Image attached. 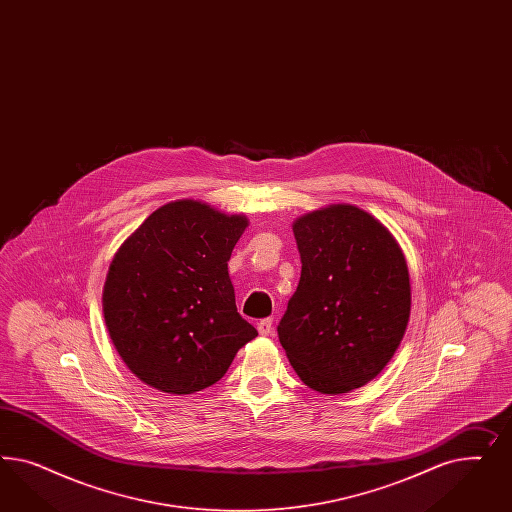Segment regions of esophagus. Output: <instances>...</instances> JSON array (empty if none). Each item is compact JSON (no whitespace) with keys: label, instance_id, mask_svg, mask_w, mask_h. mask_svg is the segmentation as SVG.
I'll return each instance as SVG.
<instances>
[{"label":"esophagus","instance_id":"obj_1","mask_svg":"<svg viewBox=\"0 0 512 512\" xmlns=\"http://www.w3.org/2000/svg\"><path fill=\"white\" fill-rule=\"evenodd\" d=\"M257 330H259L261 336H272V334H274V323H272V319H261V321L257 323Z\"/></svg>","mask_w":512,"mask_h":512}]
</instances>
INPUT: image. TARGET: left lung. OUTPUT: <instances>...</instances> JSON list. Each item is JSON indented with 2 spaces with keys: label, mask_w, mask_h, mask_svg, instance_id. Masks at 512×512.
Wrapping results in <instances>:
<instances>
[{
  "label": "left lung",
  "mask_w": 512,
  "mask_h": 512,
  "mask_svg": "<svg viewBox=\"0 0 512 512\" xmlns=\"http://www.w3.org/2000/svg\"><path fill=\"white\" fill-rule=\"evenodd\" d=\"M300 281L278 325L298 377L321 394L372 381L396 353L411 311L402 249L370 214L334 204L296 219Z\"/></svg>",
  "instance_id": "1"
}]
</instances>
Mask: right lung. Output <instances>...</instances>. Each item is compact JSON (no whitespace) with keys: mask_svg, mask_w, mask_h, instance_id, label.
I'll return each instance as SVG.
<instances>
[{"mask_svg":"<svg viewBox=\"0 0 512 512\" xmlns=\"http://www.w3.org/2000/svg\"><path fill=\"white\" fill-rule=\"evenodd\" d=\"M248 227L197 201L155 210L118 249L103 291L110 340L146 385L193 394L257 330L236 310L227 261Z\"/></svg>","mask_w":512,"mask_h":512,"instance_id":"right-lung-1","label":"right lung"}]
</instances>
